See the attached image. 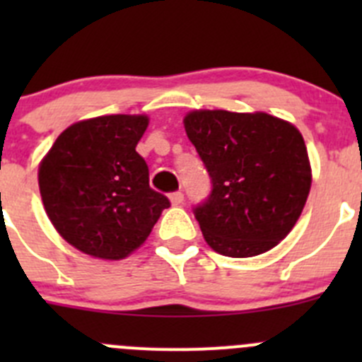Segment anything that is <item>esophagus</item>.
Segmentation results:
<instances>
[{
	"instance_id": "34e87169",
	"label": "esophagus",
	"mask_w": 362,
	"mask_h": 362,
	"mask_svg": "<svg viewBox=\"0 0 362 362\" xmlns=\"http://www.w3.org/2000/svg\"><path fill=\"white\" fill-rule=\"evenodd\" d=\"M170 202H171V204H173V206H178V204L184 203V194H182L180 191L171 192V194H170Z\"/></svg>"
}]
</instances>
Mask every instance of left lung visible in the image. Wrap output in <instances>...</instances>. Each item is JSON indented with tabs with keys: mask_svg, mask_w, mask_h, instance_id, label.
Returning <instances> with one entry per match:
<instances>
[{
	"mask_svg": "<svg viewBox=\"0 0 362 362\" xmlns=\"http://www.w3.org/2000/svg\"><path fill=\"white\" fill-rule=\"evenodd\" d=\"M184 126L211 180L210 196L194 206L208 245L228 257L279 245L312 185L301 133L264 112L194 110Z\"/></svg>",
	"mask_w": 362,
	"mask_h": 362,
	"instance_id": "1",
	"label": "left lung"
}]
</instances>
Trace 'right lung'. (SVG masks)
<instances>
[{
    "instance_id": "add662e5",
    "label": "right lung",
    "mask_w": 362,
    "mask_h": 362,
    "mask_svg": "<svg viewBox=\"0 0 362 362\" xmlns=\"http://www.w3.org/2000/svg\"><path fill=\"white\" fill-rule=\"evenodd\" d=\"M145 115L80 120L57 136L40 164L43 206L61 236L83 254L124 259L151 235L170 199L148 185L136 145Z\"/></svg>"
}]
</instances>
